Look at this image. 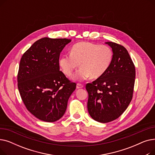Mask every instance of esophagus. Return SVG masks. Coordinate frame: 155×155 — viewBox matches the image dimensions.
I'll return each instance as SVG.
<instances>
[{"label": "esophagus", "instance_id": "34e87169", "mask_svg": "<svg viewBox=\"0 0 155 155\" xmlns=\"http://www.w3.org/2000/svg\"><path fill=\"white\" fill-rule=\"evenodd\" d=\"M83 87H84V85L82 84H79V83H78L77 84V88H83Z\"/></svg>", "mask_w": 155, "mask_h": 155}]
</instances>
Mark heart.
I'll use <instances>...</instances> for the list:
<instances>
[{
    "instance_id": "heart-1",
    "label": "heart",
    "mask_w": 155,
    "mask_h": 155,
    "mask_svg": "<svg viewBox=\"0 0 155 155\" xmlns=\"http://www.w3.org/2000/svg\"><path fill=\"white\" fill-rule=\"evenodd\" d=\"M113 59V51L107 45L91 42H79L73 45L70 54H64L59 59V66L67 77L73 75L75 70L81 67L74 78L84 80L88 77L97 78L107 71Z\"/></svg>"
}]
</instances>
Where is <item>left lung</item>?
<instances>
[{"instance_id": "8db88e82", "label": "left lung", "mask_w": 155, "mask_h": 155, "mask_svg": "<svg viewBox=\"0 0 155 155\" xmlns=\"http://www.w3.org/2000/svg\"><path fill=\"white\" fill-rule=\"evenodd\" d=\"M112 49L113 59L103 75L86 85L87 109L93 119L109 123L122 115L131 102L136 77L135 66L126 49L106 42Z\"/></svg>"}]
</instances>
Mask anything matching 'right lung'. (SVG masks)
Masks as SVG:
<instances>
[{"label": "right lung", "instance_id": "right-lung-1", "mask_svg": "<svg viewBox=\"0 0 155 155\" xmlns=\"http://www.w3.org/2000/svg\"><path fill=\"white\" fill-rule=\"evenodd\" d=\"M70 39L43 38L21 58L18 73L19 92L27 109L45 122L60 119L66 111L76 84L60 71L59 58Z\"/></svg>", "mask_w": 155, "mask_h": 155}]
</instances>
